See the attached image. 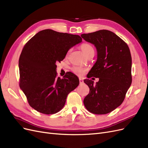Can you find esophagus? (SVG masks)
<instances>
[{
  "label": "esophagus",
  "mask_w": 148,
  "mask_h": 148,
  "mask_svg": "<svg viewBox=\"0 0 148 148\" xmlns=\"http://www.w3.org/2000/svg\"><path fill=\"white\" fill-rule=\"evenodd\" d=\"M79 82L81 84L83 83V79L82 78H79Z\"/></svg>",
  "instance_id": "esophagus-1"
}]
</instances>
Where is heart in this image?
<instances>
[{"mask_svg":"<svg viewBox=\"0 0 148 148\" xmlns=\"http://www.w3.org/2000/svg\"><path fill=\"white\" fill-rule=\"evenodd\" d=\"M80 48L81 49L82 51L84 53L86 56H88L90 54H94V48L93 46L88 43H84L80 46ZM70 51H69L68 53ZM71 71H73L75 74H76L79 76H81V75H83L85 72L86 71V69L84 68V67L79 66H74L71 68Z\"/></svg>","mask_w":148,"mask_h":148,"instance_id":"obj_1","label":"heart"}]
</instances>
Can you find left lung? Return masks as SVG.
<instances>
[{"label":"left lung","mask_w":148,"mask_h":148,"mask_svg":"<svg viewBox=\"0 0 148 148\" xmlns=\"http://www.w3.org/2000/svg\"><path fill=\"white\" fill-rule=\"evenodd\" d=\"M81 36L94 45L97 51V61L87 77L99 78L96 84L91 79L84 81L90 88L84 104L94 114L108 113L123 102L132 84V60L129 47L119 36L107 29Z\"/></svg>","instance_id":"left-lung-1"}]
</instances>
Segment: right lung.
<instances>
[{
    "mask_svg": "<svg viewBox=\"0 0 148 148\" xmlns=\"http://www.w3.org/2000/svg\"><path fill=\"white\" fill-rule=\"evenodd\" d=\"M82 41L79 35L46 29L25 45L18 61L19 86L36 111L46 115L60 111L67 95L78 86V77L71 72L63 79L57 77L56 62Z\"/></svg>",
    "mask_w": 148,
    "mask_h": 148,
    "instance_id": "add662e5",
    "label": "right lung"
}]
</instances>
